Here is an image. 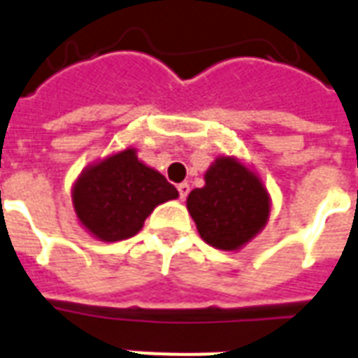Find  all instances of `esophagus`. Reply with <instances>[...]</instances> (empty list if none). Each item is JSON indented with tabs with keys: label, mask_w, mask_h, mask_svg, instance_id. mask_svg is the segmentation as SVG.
Returning <instances> with one entry per match:
<instances>
[{
	"label": "esophagus",
	"mask_w": 358,
	"mask_h": 358,
	"mask_svg": "<svg viewBox=\"0 0 358 358\" xmlns=\"http://www.w3.org/2000/svg\"><path fill=\"white\" fill-rule=\"evenodd\" d=\"M178 193L182 199H186L187 193H189V184H186V182H182V184H178Z\"/></svg>",
	"instance_id": "1"
}]
</instances>
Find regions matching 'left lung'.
I'll return each instance as SVG.
<instances>
[{"instance_id":"1","label":"left lung","mask_w":358,"mask_h":358,"mask_svg":"<svg viewBox=\"0 0 358 358\" xmlns=\"http://www.w3.org/2000/svg\"><path fill=\"white\" fill-rule=\"evenodd\" d=\"M187 210L210 246L237 250L269 218V195L262 180L233 157H218L206 171L205 186L187 195Z\"/></svg>"}]
</instances>
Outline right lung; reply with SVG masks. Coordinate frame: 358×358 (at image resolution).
I'll return each mask as SVG.
<instances>
[{
  "mask_svg": "<svg viewBox=\"0 0 358 358\" xmlns=\"http://www.w3.org/2000/svg\"><path fill=\"white\" fill-rule=\"evenodd\" d=\"M176 197L178 189L132 148L85 169L71 192L79 222L106 243L136 235L155 206Z\"/></svg>",
  "mask_w": 358,
  "mask_h": 358,
  "instance_id": "right-lung-1",
  "label": "right lung"
}]
</instances>
